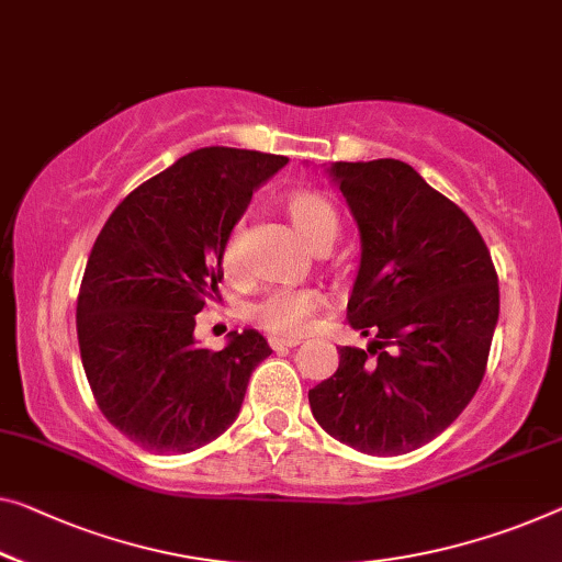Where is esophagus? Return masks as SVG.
Wrapping results in <instances>:
<instances>
[{"instance_id":"1","label":"esophagus","mask_w":562,"mask_h":562,"mask_svg":"<svg viewBox=\"0 0 562 562\" xmlns=\"http://www.w3.org/2000/svg\"><path fill=\"white\" fill-rule=\"evenodd\" d=\"M269 344L273 351H289L293 347H299V339H279V336H273V339H269Z\"/></svg>"}]
</instances>
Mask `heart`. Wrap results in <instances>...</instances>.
<instances>
[{"mask_svg": "<svg viewBox=\"0 0 562 562\" xmlns=\"http://www.w3.org/2000/svg\"><path fill=\"white\" fill-rule=\"evenodd\" d=\"M283 211H286L291 226L311 248L324 251L334 244L341 231V215L329 198L316 191H291L283 198ZM223 271L236 273L238 269V228L231 233L226 246H223ZM324 296L314 289H276L248 306V318L258 329L273 336H296L308 329L311 318L324 308Z\"/></svg>", "mask_w": 562, "mask_h": 562, "instance_id": "heart-1", "label": "heart"}]
</instances>
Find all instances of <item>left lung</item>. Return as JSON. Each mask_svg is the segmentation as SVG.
I'll return each instance as SVG.
<instances>
[{
	"instance_id": "8db88e82",
	"label": "left lung",
	"mask_w": 562,
	"mask_h": 562,
	"mask_svg": "<svg viewBox=\"0 0 562 562\" xmlns=\"http://www.w3.org/2000/svg\"><path fill=\"white\" fill-rule=\"evenodd\" d=\"M361 236L347 318L367 349L308 392L311 412L353 450L392 457L452 425L485 376L499 286L480 231L407 162H331Z\"/></svg>"
}]
</instances>
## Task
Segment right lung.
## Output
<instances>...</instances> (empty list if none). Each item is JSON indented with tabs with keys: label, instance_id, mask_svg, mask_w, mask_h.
<instances>
[{
	"label": "right lung",
	"instance_id": "1",
	"mask_svg": "<svg viewBox=\"0 0 562 562\" xmlns=\"http://www.w3.org/2000/svg\"><path fill=\"white\" fill-rule=\"evenodd\" d=\"M286 162L221 145L188 153L137 186L94 240L77 296L82 367L105 419L143 450L183 454L223 435L271 353L254 329L231 331L221 351L193 331L221 299L233 226Z\"/></svg>",
	"mask_w": 562,
	"mask_h": 562
}]
</instances>
